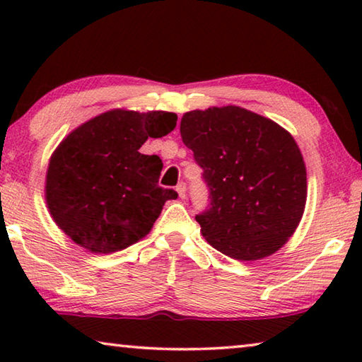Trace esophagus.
I'll return each instance as SVG.
<instances>
[{"label":"esophagus","mask_w":362,"mask_h":362,"mask_svg":"<svg viewBox=\"0 0 362 362\" xmlns=\"http://www.w3.org/2000/svg\"><path fill=\"white\" fill-rule=\"evenodd\" d=\"M175 189H177V193H179L180 198H185V192H187V185H185V183L180 182L179 185L175 187Z\"/></svg>","instance_id":"1"}]
</instances>
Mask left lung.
<instances>
[{
	"label": "left lung",
	"instance_id": "1",
	"mask_svg": "<svg viewBox=\"0 0 362 362\" xmlns=\"http://www.w3.org/2000/svg\"><path fill=\"white\" fill-rule=\"evenodd\" d=\"M180 136L209 188V206L196 216L206 241L236 260L283 247L306 203L303 156L291 134L228 105L185 113Z\"/></svg>",
	"mask_w": 362,
	"mask_h": 362
}]
</instances>
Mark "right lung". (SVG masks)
I'll return each mask as SVG.
<instances>
[{
    "label": "right lung",
    "mask_w": 362,
    "mask_h": 362,
    "mask_svg": "<svg viewBox=\"0 0 362 362\" xmlns=\"http://www.w3.org/2000/svg\"><path fill=\"white\" fill-rule=\"evenodd\" d=\"M175 124V113L112 110L69 134L46 175V203L59 228L95 254L122 250L148 235L177 193L158 185L159 156L139 148Z\"/></svg>",
    "instance_id": "obj_1"
}]
</instances>
